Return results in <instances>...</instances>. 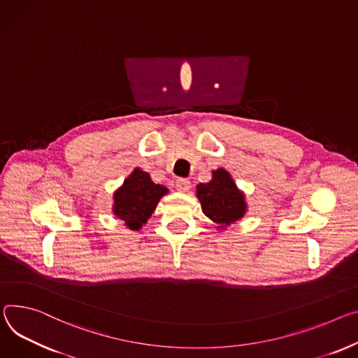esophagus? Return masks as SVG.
Wrapping results in <instances>:
<instances>
[{"instance_id":"obj_1","label":"esophagus","mask_w":358,"mask_h":358,"mask_svg":"<svg viewBox=\"0 0 358 358\" xmlns=\"http://www.w3.org/2000/svg\"><path fill=\"white\" fill-rule=\"evenodd\" d=\"M176 188H177L178 191H181V192H187V191L191 188V182H189V180H187V178H178V180L176 181Z\"/></svg>"}]
</instances>
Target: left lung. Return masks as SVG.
<instances>
[{
	"instance_id": "left-lung-1",
	"label": "left lung",
	"mask_w": 358,
	"mask_h": 358,
	"mask_svg": "<svg viewBox=\"0 0 358 358\" xmlns=\"http://www.w3.org/2000/svg\"><path fill=\"white\" fill-rule=\"evenodd\" d=\"M197 197L203 213L221 225L234 224L245 213L244 196L222 169L213 173L210 182L197 187Z\"/></svg>"
}]
</instances>
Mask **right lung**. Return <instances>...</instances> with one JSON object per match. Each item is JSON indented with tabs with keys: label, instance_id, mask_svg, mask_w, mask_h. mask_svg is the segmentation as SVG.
Wrapping results in <instances>:
<instances>
[{
	"label": "right lung",
	"instance_id": "obj_1",
	"mask_svg": "<svg viewBox=\"0 0 358 358\" xmlns=\"http://www.w3.org/2000/svg\"><path fill=\"white\" fill-rule=\"evenodd\" d=\"M166 192V187L154 184L147 173L137 169L114 194V214L131 230H140Z\"/></svg>",
	"mask_w": 358,
	"mask_h": 358
}]
</instances>
